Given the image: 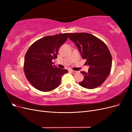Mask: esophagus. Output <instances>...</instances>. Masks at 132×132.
Wrapping results in <instances>:
<instances>
[{
    "instance_id": "obj_1",
    "label": "esophagus",
    "mask_w": 132,
    "mask_h": 132,
    "mask_svg": "<svg viewBox=\"0 0 132 132\" xmlns=\"http://www.w3.org/2000/svg\"><path fill=\"white\" fill-rule=\"evenodd\" d=\"M69 71H70V73H71L72 74H76V73H77V71H75V70H70Z\"/></svg>"
}]
</instances>
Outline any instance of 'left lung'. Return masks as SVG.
I'll return each instance as SVG.
<instances>
[{
    "instance_id": "obj_1",
    "label": "left lung",
    "mask_w": 132,
    "mask_h": 132,
    "mask_svg": "<svg viewBox=\"0 0 132 132\" xmlns=\"http://www.w3.org/2000/svg\"><path fill=\"white\" fill-rule=\"evenodd\" d=\"M69 38L77 47L81 56L86 59L88 71H81L84 80L79 82L86 89L100 86L109 75L112 67V56L106 44L88 33L68 34Z\"/></svg>"
}]
</instances>
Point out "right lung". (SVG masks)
I'll list each match as a JSON object with an SVG mask.
<instances>
[{"instance_id": "obj_1", "label": "right lung", "mask_w": 132, "mask_h": 132, "mask_svg": "<svg viewBox=\"0 0 132 132\" xmlns=\"http://www.w3.org/2000/svg\"><path fill=\"white\" fill-rule=\"evenodd\" d=\"M67 33L48 36L36 41L28 49L24 60L27 79L36 89L43 92L55 89L62 76L68 71L59 68L52 62L57 58L59 48L68 39Z\"/></svg>"}]
</instances>
